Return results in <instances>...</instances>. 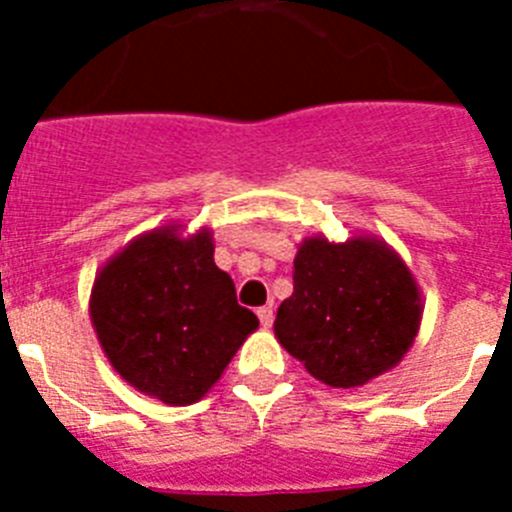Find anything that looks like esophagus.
I'll return each instance as SVG.
<instances>
[{
  "label": "esophagus",
  "mask_w": 512,
  "mask_h": 512,
  "mask_svg": "<svg viewBox=\"0 0 512 512\" xmlns=\"http://www.w3.org/2000/svg\"><path fill=\"white\" fill-rule=\"evenodd\" d=\"M256 315H259V323L264 325V328H271V323H274V307L271 305L259 307V310H256Z\"/></svg>",
  "instance_id": "obj_1"
}]
</instances>
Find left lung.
Wrapping results in <instances>:
<instances>
[{
  "instance_id": "8db88e82",
  "label": "left lung",
  "mask_w": 512,
  "mask_h": 512,
  "mask_svg": "<svg viewBox=\"0 0 512 512\" xmlns=\"http://www.w3.org/2000/svg\"><path fill=\"white\" fill-rule=\"evenodd\" d=\"M295 292L279 305L274 333L328 387H361L390 372L420 328V292L405 261L379 238H305Z\"/></svg>"
}]
</instances>
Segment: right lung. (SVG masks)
<instances>
[{
    "mask_svg": "<svg viewBox=\"0 0 512 512\" xmlns=\"http://www.w3.org/2000/svg\"><path fill=\"white\" fill-rule=\"evenodd\" d=\"M212 253L207 228L182 238L179 225H164L130 241L94 279L89 315L104 354L125 382L166 405L202 400L259 328Z\"/></svg>",
    "mask_w": 512,
    "mask_h": 512,
    "instance_id": "add662e5",
    "label": "right lung"
}]
</instances>
